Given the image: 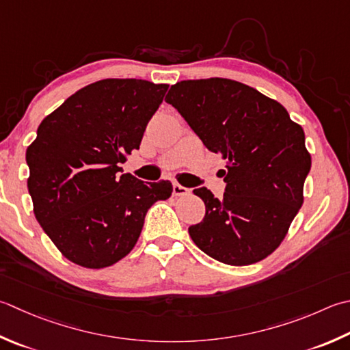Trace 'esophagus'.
Wrapping results in <instances>:
<instances>
[{"label":"esophagus","mask_w":350,"mask_h":350,"mask_svg":"<svg viewBox=\"0 0 350 350\" xmlns=\"http://www.w3.org/2000/svg\"><path fill=\"white\" fill-rule=\"evenodd\" d=\"M173 194L174 196H187V194H189V189L182 187L180 183H173Z\"/></svg>","instance_id":"esophagus-1"}]
</instances>
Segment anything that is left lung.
I'll list each match as a JSON object with an SVG mask.
<instances>
[{"mask_svg":"<svg viewBox=\"0 0 350 350\" xmlns=\"http://www.w3.org/2000/svg\"><path fill=\"white\" fill-rule=\"evenodd\" d=\"M165 101L228 162L221 198L204 187L194 189L206 214L189 226V237L220 262L261 261L279 247L304 203L311 170L304 129L280 103L229 79L179 81Z\"/></svg>","mask_w":350,"mask_h":350,"instance_id":"1","label":"left lung"}]
</instances>
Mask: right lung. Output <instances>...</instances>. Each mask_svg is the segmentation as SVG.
<instances>
[{"instance_id": "obj_1", "label": "right lung", "mask_w": 350, "mask_h": 350, "mask_svg": "<svg viewBox=\"0 0 350 350\" xmlns=\"http://www.w3.org/2000/svg\"><path fill=\"white\" fill-rule=\"evenodd\" d=\"M168 85L106 79L81 88L44 118L27 148L34 215L74 264L105 269L135 247L147 211L173 193L168 180L120 174L138 150Z\"/></svg>"}]
</instances>
